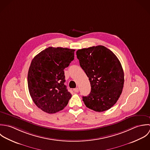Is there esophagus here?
I'll return each instance as SVG.
<instances>
[{
	"label": "esophagus",
	"instance_id": "34e87169",
	"mask_svg": "<svg viewBox=\"0 0 150 150\" xmlns=\"http://www.w3.org/2000/svg\"><path fill=\"white\" fill-rule=\"evenodd\" d=\"M74 91H75V93H78V92H79V89H78V88H76L74 89Z\"/></svg>",
	"mask_w": 150,
	"mask_h": 150
}]
</instances>
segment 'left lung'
I'll return each mask as SVG.
<instances>
[{"label": "left lung", "mask_w": 150, "mask_h": 150, "mask_svg": "<svg viewBox=\"0 0 150 150\" xmlns=\"http://www.w3.org/2000/svg\"><path fill=\"white\" fill-rule=\"evenodd\" d=\"M77 58L90 81L91 91L83 96L85 105L96 112L111 108L118 101L124 84L120 60L104 46L79 49Z\"/></svg>", "instance_id": "1"}]
</instances>
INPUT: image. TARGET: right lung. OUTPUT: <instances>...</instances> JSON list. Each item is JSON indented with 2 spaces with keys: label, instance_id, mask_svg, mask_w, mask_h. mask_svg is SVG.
<instances>
[{
  "label": "right lung",
  "instance_id": "1",
  "mask_svg": "<svg viewBox=\"0 0 150 150\" xmlns=\"http://www.w3.org/2000/svg\"><path fill=\"white\" fill-rule=\"evenodd\" d=\"M74 49L49 47L31 61L28 73L30 97L43 111L54 114L63 110L71 98L64 85V69L74 59Z\"/></svg>",
  "mask_w": 150,
  "mask_h": 150
}]
</instances>
